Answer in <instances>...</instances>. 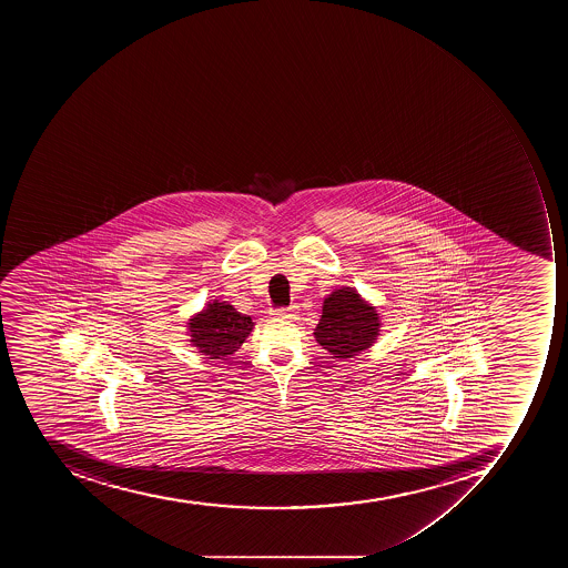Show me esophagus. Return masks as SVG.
Segmentation results:
<instances>
[{
  "instance_id": "34e87169",
  "label": "esophagus",
  "mask_w": 568,
  "mask_h": 568,
  "mask_svg": "<svg viewBox=\"0 0 568 568\" xmlns=\"http://www.w3.org/2000/svg\"><path fill=\"white\" fill-rule=\"evenodd\" d=\"M273 317H278V320H291V317H295L296 307L295 305H291V307H278L272 308Z\"/></svg>"
}]
</instances>
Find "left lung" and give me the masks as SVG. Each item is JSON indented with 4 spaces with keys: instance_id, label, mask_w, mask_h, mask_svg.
Listing matches in <instances>:
<instances>
[{
    "instance_id": "1",
    "label": "left lung",
    "mask_w": 568,
    "mask_h": 568,
    "mask_svg": "<svg viewBox=\"0 0 568 568\" xmlns=\"http://www.w3.org/2000/svg\"><path fill=\"white\" fill-rule=\"evenodd\" d=\"M378 314L352 287H343L325 298L323 316L317 323V343L331 358H349L369 348L378 335Z\"/></svg>"
}]
</instances>
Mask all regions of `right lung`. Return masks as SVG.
<instances>
[{"label": "right lung", "instance_id": "right-lung-1", "mask_svg": "<svg viewBox=\"0 0 568 568\" xmlns=\"http://www.w3.org/2000/svg\"><path fill=\"white\" fill-rule=\"evenodd\" d=\"M187 325L199 352L210 358H225L245 343L254 322L251 316L237 313L233 305L215 300Z\"/></svg>", "mask_w": 568, "mask_h": 568}]
</instances>
